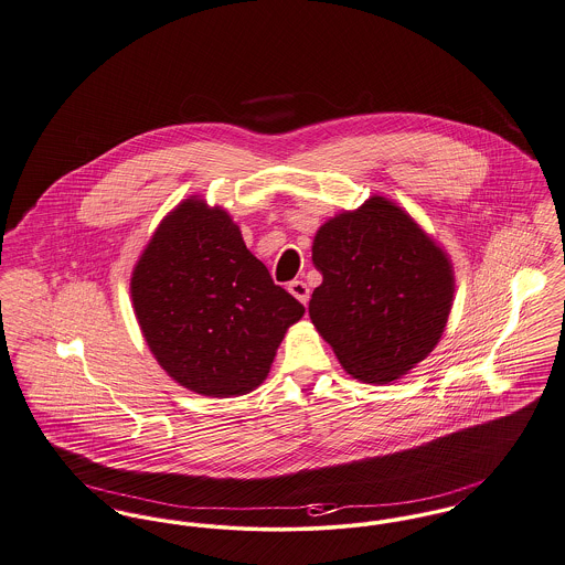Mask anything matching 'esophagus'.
<instances>
[{
    "instance_id": "1",
    "label": "esophagus",
    "mask_w": 565,
    "mask_h": 565,
    "mask_svg": "<svg viewBox=\"0 0 565 565\" xmlns=\"http://www.w3.org/2000/svg\"><path fill=\"white\" fill-rule=\"evenodd\" d=\"M287 289H289V294H291L296 300H300L301 303H306V301H308V294H310V289H308V285H306V282H301V280H291Z\"/></svg>"
}]
</instances>
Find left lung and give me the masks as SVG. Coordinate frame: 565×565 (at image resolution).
Here are the masks:
<instances>
[{
    "label": "left lung",
    "mask_w": 565,
    "mask_h": 565,
    "mask_svg": "<svg viewBox=\"0 0 565 565\" xmlns=\"http://www.w3.org/2000/svg\"><path fill=\"white\" fill-rule=\"evenodd\" d=\"M312 264L323 282L308 303L310 321L349 375L401 379L441 339L454 298L450 259L385 196L321 225Z\"/></svg>",
    "instance_id": "left-lung-1"
}]
</instances>
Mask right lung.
I'll return each mask as SVG.
<instances>
[{
	"label": "right lung",
	"mask_w": 565,
	"mask_h": 565,
	"mask_svg": "<svg viewBox=\"0 0 565 565\" xmlns=\"http://www.w3.org/2000/svg\"><path fill=\"white\" fill-rule=\"evenodd\" d=\"M130 296L167 375L214 398L259 387L289 326L303 315L246 248L225 210L194 196L153 231Z\"/></svg>",
	"instance_id": "right-lung-1"
}]
</instances>
